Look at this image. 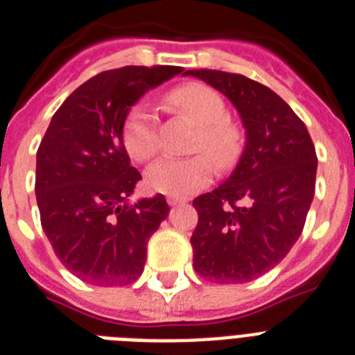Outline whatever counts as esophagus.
<instances>
[{"label": "esophagus", "mask_w": 355, "mask_h": 355, "mask_svg": "<svg viewBox=\"0 0 355 355\" xmlns=\"http://www.w3.org/2000/svg\"><path fill=\"white\" fill-rule=\"evenodd\" d=\"M188 199H184V197H167V205L169 206H177V205H184Z\"/></svg>", "instance_id": "34e87169"}]
</instances>
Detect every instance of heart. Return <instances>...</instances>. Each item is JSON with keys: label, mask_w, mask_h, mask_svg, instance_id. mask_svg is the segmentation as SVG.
Here are the masks:
<instances>
[{"label": "heart", "mask_w": 355, "mask_h": 355, "mask_svg": "<svg viewBox=\"0 0 355 355\" xmlns=\"http://www.w3.org/2000/svg\"><path fill=\"white\" fill-rule=\"evenodd\" d=\"M169 101L199 125L193 138V150H202L209 156H164L145 171V184L156 193L186 197L210 182L214 173L211 161L217 167H228L237 160L241 153V132L232 121H228L227 105L210 86L200 83L178 86L169 94ZM121 134L130 158L138 162L149 160L158 149V119L153 108L145 101L130 107L123 121Z\"/></svg>", "instance_id": "b5f03b06"}]
</instances>
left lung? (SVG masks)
Masks as SVG:
<instances>
[{"instance_id": "8db88e82", "label": "left lung", "mask_w": 355, "mask_h": 355, "mask_svg": "<svg viewBox=\"0 0 355 355\" xmlns=\"http://www.w3.org/2000/svg\"><path fill=\"white\" fill-rule=\"evenodd\" d=\"M184 75L227 96L247 136L232 175L193 199V267L210 282L245 284L280 263L302 234L315 195L313 141L302 119L267 86L217 69Z\"/></svg>"}]
</instances>
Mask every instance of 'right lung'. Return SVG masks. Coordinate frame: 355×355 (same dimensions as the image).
I'll list each match as a JSON object with an SVG mask.
<instances>
[{"mask_svg":"<svg viewBox=\"0 0 355 355\" xmlns=\"http://www.w3.org/2000/svg\"><path fill=\"white\" fill-rule=\"evenodd\" d=\"M177 66H125L92 77L60 105L36 153V202L57 258L92 286H128L147 241L169 214L164 195L128 197L141 175L123 145V121Z\"/></svg>","mask_w":355,"mask_h":355,"instance_id":"obj_1","label":"right lung"}]
</instances>
